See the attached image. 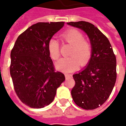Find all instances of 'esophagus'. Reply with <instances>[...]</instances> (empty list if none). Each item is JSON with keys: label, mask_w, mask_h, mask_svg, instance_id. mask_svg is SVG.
<instances>
[{"label": "esophagus", "mask_w": 126, "mask_h": 126, "mask_svg": "<svg viewBox=\"0 0 126 126\" xmlns=\"http://www.w3.org/2000/svg\"><path fill=\"white\" fill-rule=\"evenodd\" d=\"M65 79H69L72 78V75H70V74H65Z\"/></svg>", "instance_id": "1"}]
</instances>
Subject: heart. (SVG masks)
Returning a JSON list of instances; mask_svg holds the SVG:
<instances>
[{"label":"heart","instance_id":"obj_1","mask_svg":"<svg viewBox=\"0 0 126 126\" xmlns=\"http://www.w3.org/2000/svg\"><path fill=\"white\" fill-rule=\"evenodd\" d=\"M63 42L72 45L69 55L71 57L62 58L56 63V67L60 71L67 73L72 72L81 66L87 65L92 57L91 44L84 40V34L76 29H70L61 35ZM47 49L49 56L53 60H57L60 56V46L57 40L51 38L48 42Z\"/></svg>","mask_w":126,"mask_h":126}]
</instances>
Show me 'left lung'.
I'll use <instances>...</instances> for the list:
<instances>
[{"instance_id": "left-lung-1", "label": "left lung", "mask_w": 126, "mask_h": 126, "mask_svg": "<svg viewBox=\"0 0 126 126\" xmlns=\"http://www.w3.org/2000/svg\"><path fill=\"white\" fill-rule=\"evenodd\" d=\"M67 24L84 31L92 47L88 66L73 76L75 85L71 95L80 107L95 109L107 100L113 90L116 80V56L109 40L95 25L83 21Z\"/></svg>"}]
</instances>
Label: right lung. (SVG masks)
<instances>
[{
	"instance_id": "right-lung-1",
	"label": "right lung",
	"mask_w": 126,
	"mask_h": 126,
	"mask_svg": "<svg viewBox=\"0 0 126 126\" xmlns=\"http://www.w3.org/2000/svg\"><path fill=\"white\" fill-rule=\"evenodd\" d=\"M64 22L37 23L17 37L11 51L10 75L17 95L31 108L40 109L53 101L65 80L55 71L47 49L49 40Z\"/></svg>"
}]
</instances>
